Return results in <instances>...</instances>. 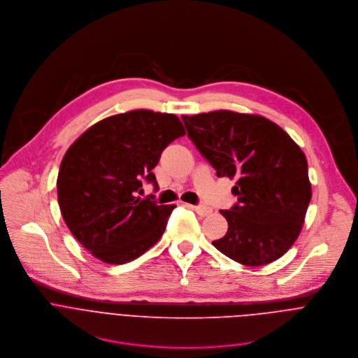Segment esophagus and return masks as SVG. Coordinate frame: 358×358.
Returning <instances> with one entry per match:
<instances>
[{"instance_id":"34e87169","label":"esophagus","mask_w":358,"mask_h":358,"mask_svg":"<svg viewBox=\"0 0 358 358\" xmlns=\"http://www.w3.org/2000/svg\"><path fill=\"white\" fill-rule=\"evenodd\" d=\"M187 208H190V210H194L199 215H201V217H206V215H208V214H211V208L210 207H207V206H193V204H185Z\"/></svg>"}]
</instances>
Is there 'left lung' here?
<instances>
[{
    "mask_svg": "<svg viewBox=\"0 0 358 358\" xmlns=\"http://www.w3.org/2000/svg\"><path fill=\"white\" fill-rule=\"evenodd\" d=\"M182 120L217 176L236 180L238 204L220 211L228 231L213 245L250 267L281 257L301 234L312 196L299 145L260 115L214 110Z\"/></svg>",
    "mask_w": 358,
    "mask_h": 358,
    "instance_id": "1",
    "label": "left lung"
}]
</instances>
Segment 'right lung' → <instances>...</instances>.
Here are the masks:
<instances>
[{
	"mask_svg": "<svg viewBox=\"0 0 358 358\" xmlns=\"http://www.w3.org/2000/svg\"><path fill=\"white\" fill-rule=\"evenodd\" d=\"M185 136L176 115L136 109L85 130L67 150L57 196L64 222L92 256L108 264L140 257L164 235L176 204L137 196L141 179L157 183L161 152Z\"/></svg>",
	"mask_w": 358,
	"mask_h": 358,
	"instance_id": "1",
	"label": "right lung"
}]
</instances>
